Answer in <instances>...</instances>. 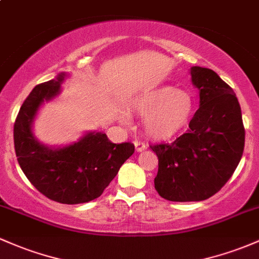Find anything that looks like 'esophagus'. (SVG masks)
Segmentation results:
<instances>
[{"mask_svg":"<svg viewBox=\"0 0 259 259\" xmlns=\"http://www.w3.org/2000/svg\"><path fill=\"white\" fill-rule=\"evenodd\" d=\"M133 143H135V148H136V152H142V151H146L147 146H146V144L143 143V142H141V141H137V140H136L135 142H133Z\"/></svg>","mask_w":259,"mask_h":259,"instance_id":"obj_1","label":"esophagus"}]
</instances>
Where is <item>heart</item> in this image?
<instances>
[{"instance_id": "1", "label": "heart", "mask_w": 259, "mask_h": 259, "mask_svg": "<svg viewBox=\"0 0 259 259\" xmlns=\"http://www.w3.org/2000/svg\"><path fill=\"white\" fill-rule=\"evenodd\" d=\"M132 108L143 117L144 133L149 138L169 141L188 124L193 100L186 91L159 86L141 93L133 100Z\"/></svg>"}]
</instances>
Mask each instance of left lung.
Returning <instances> with one entry per match:
<instances>
[{
	"label": "left lung",
	"mask_w": 259,
	"mask_h": 259,
	"mask_svg": "<svg viewBox=\"0 0 259 259\" xmlns=\"http://www.w3.org/2000/svg\"><path fill=\"white\" fill-rule=\"evenodd\" d=\"M200 107L188 132L173 143L154 144L158 174L154 188L169 201H201L232 177L244 148L241 107L232 89L213 70L190 69Z\"/></svg>",
	"instance_id": "obj_1"
}]
</instances>
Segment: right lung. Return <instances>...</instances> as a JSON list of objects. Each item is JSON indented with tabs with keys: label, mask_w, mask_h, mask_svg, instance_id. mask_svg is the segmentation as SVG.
Returning <instances> with one entry per match:
<instances>
[{
	"label": "right lung",
	"mask_w": 259,
	"mask_h": 259,
	"mask_svg": "<svg viewBox=\"0 0 259 259\" xmlns=\"http://www.w3.org/2000/svg\"><path fill=\"white\" fill-rule=\"evenodd\" d=\"M66 74L35 86L21 106L13 128L17 160L27 179L39 193L62 204H82L96 199L135 152L131 142L116 144L101 132L86 133L79 142L51 148L33 136L38 108L60 93Z\"/></svg>",
	"instance_id": "1"
}]
</instances>
